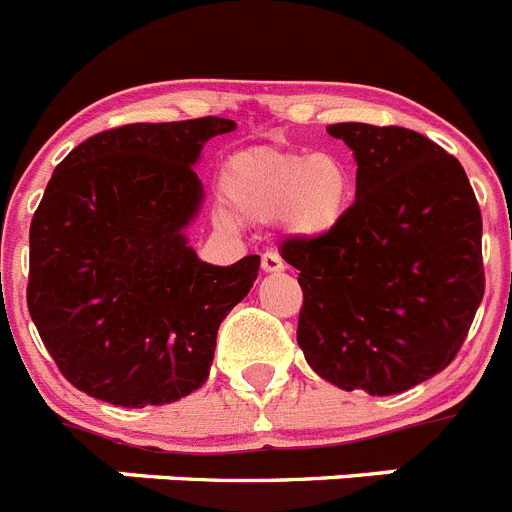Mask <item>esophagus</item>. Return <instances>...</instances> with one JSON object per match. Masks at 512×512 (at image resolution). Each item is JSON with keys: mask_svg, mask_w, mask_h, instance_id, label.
<instances>
[{"mask_svg": "<svg viewBox=\"0 0 512 512\" xmlns=\"http://www.w3.org/2000/svg\"><path fill=\"white\" fill-rule=\"evenodd\" d=\"M261 269H264L266 274H277V271H282L284 269L282 256L274 251H266L264 256H261Z\"/></svg>", "mask_w": 512, "mask_h": 512, "instance_id": "34e87169", "label": "esophagus"}]
</instances>
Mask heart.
<instances>
[{
  "mask_svg": "<svg viewBox=\"0 0 512 512\" xmlns=\"http://www.w3.org/2000/svg\"><path fill=\"white\" fill-rule=\"evenodd\" d=\"M220 192L235 217L253 223L282 220L289 233L318 238L343 220L354 182L338 153L259 146L225 161ZM233 215L223 210L220 223L233 225Z\"/></svg>",
  "mask_w": 512,
  "mask_h": 512,
  "instance_id": "heart-1",
  "label": "heart"
}]
</instances>
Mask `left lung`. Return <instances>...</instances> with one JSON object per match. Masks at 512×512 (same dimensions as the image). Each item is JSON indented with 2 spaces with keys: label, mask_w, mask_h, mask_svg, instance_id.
Wrapping results in <instances>:
<instances>
[{
  "label": "left lung",
  "mask_w": 512,
  "mask_h": 512,
  "mask_svg": "<svg viewBox=\"0 0 512 512\" xmlns=\"http://www.w3.org/2000/svg\"><path fill=\"white\" fill-rule=\"evenodd\" d=\"M356 200L318 238H287L300 271L297 343L341 390L400 395L459 354L485 297L482 212L456 156L397 125L338 122Z\"/></svg>",
  "instance_id": "1"
}]
</instances>
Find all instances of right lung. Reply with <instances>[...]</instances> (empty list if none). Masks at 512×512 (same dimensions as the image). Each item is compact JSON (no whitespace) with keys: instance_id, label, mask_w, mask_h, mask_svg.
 Returning a JSON list of instances; mask_svg holds the SVG:
<instances>
[{"instance_id":"right-lung-1","label":"right lung","mask_w":512,"mask_h":512,"mask_svg":"<svg viewBox=\"0 0 512 512\" xmlns=\"http://www.w3.org/2000/svg\"><path fill=\"white\" fill-rule=\"evenodd\" d=\"M233 128L225 117L120 125L53 171L30 223L27 310L76 390L146 408L207 382L217 328L261 264H205L182 235L202 200V143Z\"/></svg>"}]
</instances>
